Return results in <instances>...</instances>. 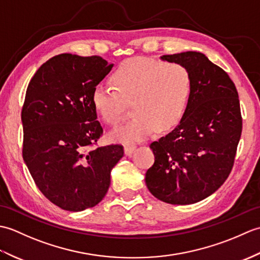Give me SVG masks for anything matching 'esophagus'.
Returning a JSON list of instances; mask_svg holds the SVG:
<instances>
[{"label": "esophagus", "mask_w": 260, "mask_h": 260, "mask_svg": "<svg viewBox=\"0 0 260 260\" xmlns=\"http://www.w3.org/2000/svg\"><path fill=\"white\" fill-rule=\"evenodd\" d=\"M136 150V146H133V145H131V146H125L124 147V153H125V155L126 156H131L132 154L134 153V151Z\"/></svg>", "instance_id": "34e87169"}]
</instances>
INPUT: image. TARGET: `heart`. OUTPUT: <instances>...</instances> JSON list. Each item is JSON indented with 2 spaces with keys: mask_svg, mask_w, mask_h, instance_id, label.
Returning a JSON list of instances; mask_svg holds the SVG:
<instances>
[{
  "mask_svg": "<svg viewBox=\"0 0 260 260\" xmlns=\"http://www.w3.org/2000/svg\"><path fill=\"white\" fill-rule=\"evenodd\" d=\"M112 87L98 82L91 91V104L99 117L117 125L126 114L124 101H133L127 123L109 137L131 144L150 136L154 129L168 132L183 119L192 92V77L185 66L158 60L131 59L115 71Z\"/></svg>",
  "mask_w": 260,
  "mask_h": 260,
  "instance_id": "1",
  "label": "heart"
}]
</instances>
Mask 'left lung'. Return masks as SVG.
Instances as JSON below:
<instances>
[{"instance_id":"obj_1","label":"left lung","mask_w":260,"mask_h":260,"mask_svg":"<svg viewBox=\"0 0 260 260\" xmlns=\"http://www.w3.org/2000/svg\"><path fill=\"white\" fill-rule=\"evenodd\" d=\"M161 60L189 69L192 92L181 123L150 145L155 161L145 183L158 200L192 204L217 191L233 169L242 129L238 92L228 74L201 52Z\"/></svg>"}]
</instances>
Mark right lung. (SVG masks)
I'll list each match as a JSON object with an SVG mask.
<instances>
[{
	"instance_id": "right-lung-1",
	"label": "right lung",
	"mask_w": 260,
	"mask_h": 260,
	"mask_svg": "<svg viewBox=\"0 0 260 260\" xmlns=\"http://www.w3.org/2000/svg\"><path fill=\"white\" fill-rule=\"evenodd\" d=\"M113 67L102 57L62 53L43 63L27 86L23 161L42 194L67 211L101 202L124 155L121 145L91 148L103 135L91 91Z\"/></svg>"
}]
</instances>
